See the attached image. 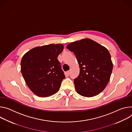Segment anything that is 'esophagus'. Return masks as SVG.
<instances>
[{
    "mask_svg": "<svg viewBox=\"0 0 132 132\" xmlns=\"http://www.w3.org/2000/svg\"><path fill=\"white\" fill-rule=\"evenodd\" d=\"M65 75L68 76H69L70 75V71H67L65 72Z\"/></svg>",
    "mask_w": 132,
    "mask_h": 132,
    "instance_id": "obj_1",
    "label": "esophagus"
}]
</instances>
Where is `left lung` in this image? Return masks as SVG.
<instances>
[{"label": "left lung", "mask_w": 132, "mask_h": 132, "mask_svg": "<svg viewBox=\"0 0 132 132\" xmlns=\"http://www.w3.org/2000/svg\"><path fill=\"white\" fill-rule=\"evenodd\" d=\"M67 48L74 53L79 64L80 74L74 79L78 93L92 97L103 91L113 70L108 50L89 39L70 43Z\"/></svg>", "instance_id": "left-lung-1"}]
</instances>
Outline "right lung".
<instances>
[{"label":"right lung","instance_id":"obj_1","mask_svg":"<svg viewBox=\"0 0 132 132\" xmlns=\"http://www.w3.org/2000/svg\"><path fill=\"white\" fill-rule=\"evenodd\" d=\"M63 49L61 44H50L32 49L21 61V71L29 88L40 97L56 93L65 77L57 56Z\"/></svg>","mask_w":132,"mask_h":132}]
</instances>
